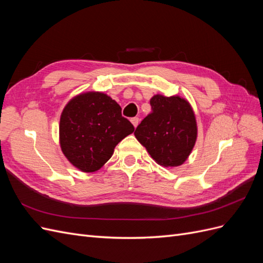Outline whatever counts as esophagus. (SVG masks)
<instances>
[{
  "mask_svg": "<svg viewBox=\"0 0 263 263\" xmlns=\"http://www.w3.org/2000/svg\"><path fill=\"white\" fill-rule=\"evenodd\" d=\"M130 122H132V124L134 125V127H137L138 124H139V118H138V117H133V118L130 119Z\"/></svg>",
  "mask_w": 263,
  "mask_h": 263,
  "instance_id": "obj_1",
  "label": "esophagus"
}]
</instances>
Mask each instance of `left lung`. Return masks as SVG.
<instances>
[{
    "instance_id": "8db88e82",
    "label": "left lung",
    "mask_w": 263,
    "mask_h": 263,
    "mask_svg": "<svg viewBox=\"0 0 263 263\" xmlns=\"http://www.w3.org/2000/svg\"><path fill=\"white\" fill-rule=\"evenodd\" d=\"M151 112L135 130L154 160L163 166H179L192 151L197 136L195 115L180 97L157 94L150 100Z\"/></svg>"
}]
</instances>
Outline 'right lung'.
Listing matches in <instances>:
<instances>
[{"label": "right lung", "instance_id": "1", "mask_svg": "<svg viewBox=\"0 0 263 263\" xmlns=\"http://www.w3.org/2000/svg\"><path fill=\"white\" fill-rule=\"evenodd\" d=\"M134 130L114 100L104 93L87 92L73 98L63 108L60 146L78 169L94 172L108 161L118 142Z\"/></svg>", "mask_w": 263, "mask_h": 263}]
</instances>
